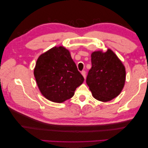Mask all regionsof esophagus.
<instances>
[{"mask_svg":"<svg viewBox=\"0 0 148 148\" xmlns=\"http://www.w3.org/2000/svg\"><path fill=\"white\" fill-rule=\"evenodd\" d=\"M81 74L83 75V77L84 78V79H86V72L84 71H82V72H81Z\"/></svg>","mask_w":148,"mask_h":148,"instance_id":"34e87169","label":"esophagus"}]
</instances>
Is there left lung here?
Returning a JSON list of instances; mask_svg holds the SVG:
<instances>
[{
  "label": "left lung",
  "mask_w": 148,
  "mask_h": 148,
  "mask_svg": "<svg viewBox=\"0 0 148 148\" xmlns=\"http://www.w3.org/2000/svg\"><path fill=\"white\" fill-rule=\"evenodd\" d=\"M92 67L86 83L93 97L101 102H108L118 97L125 86L126 71L115 53L108 48L94 51L91 55Z\"/></svg>",
  "instance_id": "8db88e82"
}]
</instances>
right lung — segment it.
I'll return each mask as SVG.
<instances>
[{
	"label": "right lung",
	"mask_w": 148,
	"mask_h": 148,
	"mask_svg": "<svg viewBox=\"0 0 148 148\" xmlns=\"http://www.w3.org/2000/svg\"><path fill=\"white\" fill-rule=\"evenodd\" d=\"M34 74L42 95L56 103L72 98L84 81L70 52L64 46L53 47L40 55Z\"/></svg>",
	"instance_id": "add662e5"
}]
</instances>
